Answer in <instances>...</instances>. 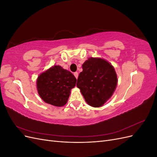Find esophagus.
Returning a JSON list of instances; mask_svg holds the SVG:
<instances>
[{
	"mask_svg": "<svg viewBox=\"0 0 157 157\" xmlns=\"http://www.w3.org/2000/svg\"><path fill=\"white\" fill-rule=\"evenodd\" d=\"M74 75H75V77H76V78H77L78 76V73L77 72H75V73H74Z\"/></svg>",
	"mask_w": 157,
	"mask_h": 157,
	"instance_id": "34e87169",
	"label": "esophagus"
}]
</instances>
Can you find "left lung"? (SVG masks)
<instances>
[{
  "mask_svg": "<svg viewBox=\"0 0 157 157\" xmlns=\"http://www.w3.org/2000/svg\"><path fill=\"white\" fill-rule=\"evenodd\" d=\"M117 82L115 68L109 61L91 57L82 64L77 86L89 105L100 107L113 96Z\"/></svg>",
  "mask_w": 157,
  "mask_h": 157,
  "instance_id": "8db88e82",
  "label": "left lung"
}]
</instances>
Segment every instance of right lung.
<instances>
[{
	"mask_svg": "<svg viewBox=\"0 0 157 157\" xmlns=\"http://www.w3.org/2000/svg\"><path fill=\"white\" fill-rule=\"evenodd\" d=\"M77 79L68 70L54 65L42 73L36 79V88L41 99L56 107H63L67 102Z\"/></svg>",
	"mask_w": 157,
	"mask_h": 157,
	"instance_id": "add662e5",
	"label": "right lung"
}]
</instances>
